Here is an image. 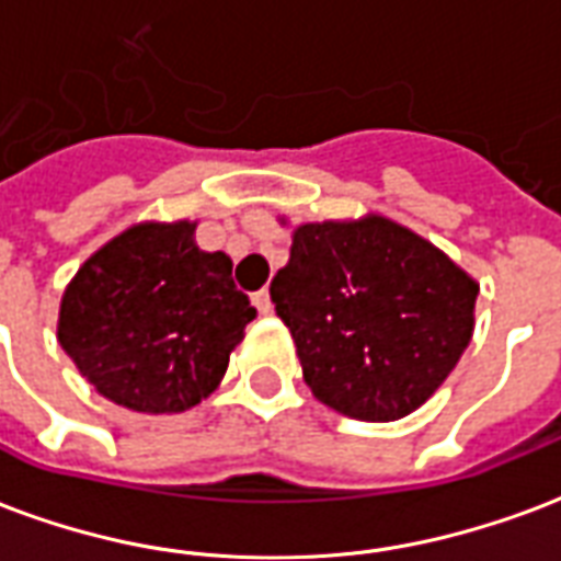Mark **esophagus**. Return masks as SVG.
Here are the masks:
<instances>
[{
	"label": "esophagus",
	"instance_id": "34e87169",
	"mask_svg": "<svg viewBox=\"0 0 561 561\" xmlns=\"http://www.w3.org/2000/svg\"><path fill=\"white\" fill-rule=\"evenodd\" d=\"M252 306H255V309H259L261 314L273 312V302H270V291H267V288H261V291L252 294Z\"/></svg>",
	"mask_w": 561,
	"mask_h": 561
}]
</instances>
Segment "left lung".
<instances>
[{"mask_svg":"<svg viewBox=\"0 0 561 561\" xmlns=\"http://www.w3.org/2000/svg\"><path fill=\"white\" fill-rule=\"evenodd\" d=\"M479 285L392 219L309 222L270 300L318 401L363 422L422 408L472 339Z\"/></svg>","mask_w":561,"mask_h":561,"instance_id":"left-lung-1","label":"left lung"}]
</instances>
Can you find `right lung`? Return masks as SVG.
Segmentation results:
<instances>
[{"label": "right lung", "instance_id": "1", "mask_svg": "<svg viewBox=\"0 0 561 561\" xmlns=\"http://www.w3.org/2000/svg\"><path fill=\"white\" fill-rule=\"evenodd\" d=\"M193 222H145L94 252L61 297L59 342L89 383L136 413H181L222 380L255 318L231 259Z\"/></svg>", "mask_w": 561, "mask_h": 561}]
</instances>
